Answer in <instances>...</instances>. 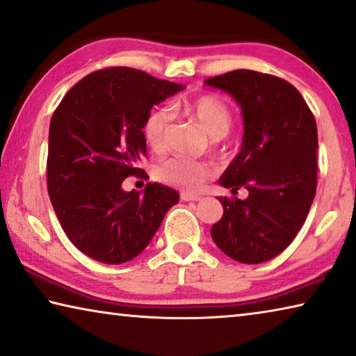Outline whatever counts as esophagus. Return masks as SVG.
Here are the masks:
<instances>
[{
    "instance_id": "esophagus-1",
    "label": "esophagus",
    "mask_w": 356,
    "mask_h": 356,
    "mask_svg": "<svg viewBox=\"0 0 356 356\" xmlns=\"http://www.w3.org/2000/svg\"><path fill=\"white\" fill-rule=\"evenodd\" d=\"M180 200L182 201H200L201 196L193 195V193H187V191H182V193H180Z\"/></svg>"
}]
</instances>
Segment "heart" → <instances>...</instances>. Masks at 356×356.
<instances>
[{
    "mask_svg": "<svg viewBox=\"0 0 356 356\" xmlns=\"http://www.w3.org/2000/svg\"><path fill=\"white\" fill-rule=\"evenodd\" d=\"M185 114L195 118L206 129L211 138L220 139L233 127V112L217 95L206 93L193 98L184 106ZM174 114L171 107L158 106L152 109L143 123L145 143L155 154H163L168 149V136ZM160 182L185 191H198L209 179L216 176V166L209 161L188 160L182 156L168 158L155 169Z\"/></svg>",
    "mask_w": 356,
    "mask_h": 356,
    "instance_id": "b5f03b06",
    "label": "heart"
}]
</instances>
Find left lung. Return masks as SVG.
I'll return each mask as SVG.
<instances>
[{
	"label": "left lung",
	"instance_id": "1",
	"mask_svg": "<svg viewBox=\"0 0 356 356\" xmlns=\"http://www.w3.org/2000/svg\"><path fill=\"white\" fill-rule=\"evenodd\" d=\"M242 109L244 140L220 184L249 190L218 198L223 216L211 229L217 247L239 263L277 257L306 222L317 190V123L301 93L277 76L236 70L207 79Z\"/></svg>",
	"mask_w": 356,
	"mask_h": 356
}]
</instances>
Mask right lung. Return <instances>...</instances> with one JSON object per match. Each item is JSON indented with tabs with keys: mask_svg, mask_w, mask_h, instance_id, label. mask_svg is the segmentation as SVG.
<instances>
[{
	"mask_svg": "<svg viewBox=\"0 0 356 356\" xmlns=\"http://www.w3.org/2000/svg\"><path fill=\"white\" fill-rule=\"evenodd\" d=\"M184 86L127 66L79 81L56 107L49 129L47 191L61 228L87 257L127 263L143 252L179 193L160 184L144 195L122 188L147 155L143 123L155 104Z\"/></svg>",
	"mask_w": 356,
	"mask_h": 356,
	"instance_id": "obj_1",
	"label": "right lung"
}]
</instances>
